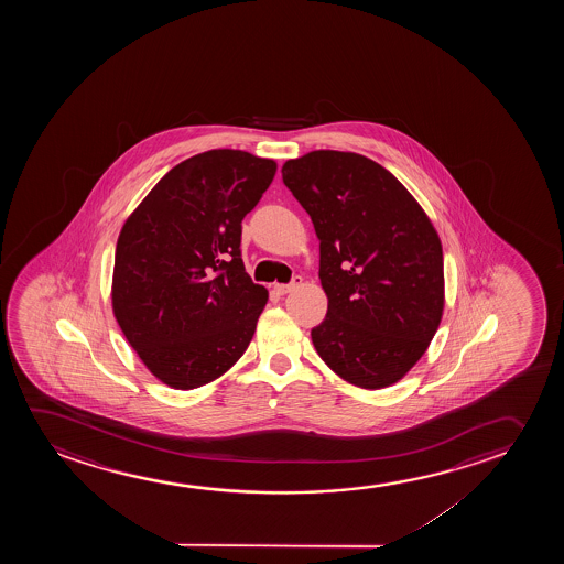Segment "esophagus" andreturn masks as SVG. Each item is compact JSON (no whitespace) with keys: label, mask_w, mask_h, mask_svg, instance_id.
I'll return each instance as SVG.
<instances>
[{"label":"esophagus","mask_w":564,"mask_h":564,"mask_svg":"<svg viewBox=\"0 0 564 564\" xmlns=\"http://www.w3.org/2000/svg\"><path fill=\"white\" fill-rule=\"evenodd\" d=\"M302 285V278L301 275H296V278H293V281L291 283H286V285H275L273 289H275V293L278 294H286L291 293V291H294V289H299V286Z\"/></svg>","instance_id":"1"}]
</instances>
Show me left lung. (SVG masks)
Listing matches in <instances>:
<instances>
[{"instance_id":"obj_1","label":"left lung","mask_w":564,"mask_h":564,"mask_svg":"<svg viewBox=\"0 0 564 564\" xmlns=\"http://www.w3.org/2000/svg\"><path fill=\"white\" fill-rule=\"evenodd\" d=\"M281 173L319 240L327 316L312 329L317 355L352 386H393L424 356L445 308L432 219L366 155L314 150Z\"/></svg>"}]
</instances>
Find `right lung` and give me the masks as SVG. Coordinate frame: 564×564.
Returning a JSON list of instances; mask_svg holds the SVG:
<instances>
[{
  "label": "right lung",
  "mask_w": 564,
  "mask_h": 564,
  "mask_svg": "<svg viewBox=\"0 0 564 564\" xmlns=\"http://www.w3.org/2000/svg\"><path fill=\"white\" fill-rule=\"evenodd\" d=\"M278 163L208 150L175 165L119 232L111 308L152 376L191 391L231 370L268 302L240 258L242 219Z\"/></svg>",
  "instance_id": "add662e5"
}]
</instances>
